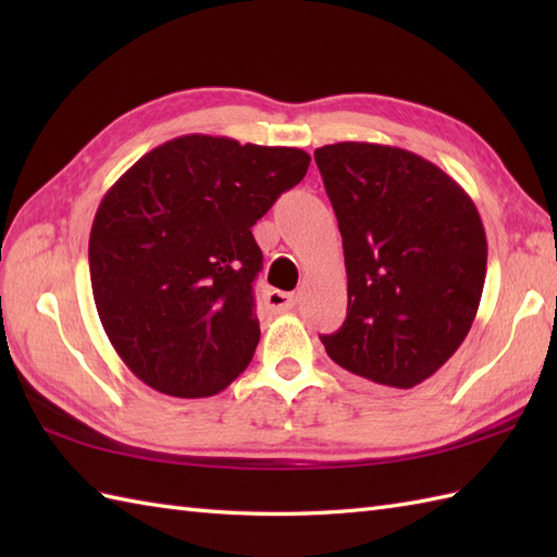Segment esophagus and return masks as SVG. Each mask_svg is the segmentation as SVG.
I'll return each instance as SVG.
<instances>
[{
    "instance_id": "34e87169",
    "label": "esophagus",
    "mask_w": 557,
    "mask_h": 557,
    "mask_svg": "<svg viewBox=\"0 0 557 557\" xmlns=\"http://www.w3.org/2000/svg\"><path fill=\"white\" fill-rule=\"evenodd\" d=\"M294 304H297V297H294V294H289V292L272 289V292H268V297H265V306L270 311H289Z\"/></svg>"
}]
</instances>
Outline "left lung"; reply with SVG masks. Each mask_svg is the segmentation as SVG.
<instances>
[{"label": "left lung", "mask_w": 557, "mask_h": 557, "mask_svg": "<svg viewBox=\"0 0 557 557\" xmlns=\"http://www.w3.org/2000/svg\"><path fill=\"white\" fill-rule=\"evenodd\" d=\"M337 215L347 318L323 335L327 357L361 381L409 389L453 357L474 323L488 244L474 200L405 148L315 150Z\"/></svg>", "instance_id": "obj_1"}]
</instances>
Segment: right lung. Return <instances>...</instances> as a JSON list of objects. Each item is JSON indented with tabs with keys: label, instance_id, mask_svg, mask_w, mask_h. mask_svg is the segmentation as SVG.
<instances>
[{
	"label": "right lung",
	"instance_id": "obj_1",
	"mask_svg": "<svg viewBox=\"0 0 557 557\" xmlns=\"http://www.w3.org/2000/svg\"><path fill=\"white\" fill-rule=\"evenodd\" d=\"M311 164L299 148L188 134L146 152L100 200L92 299L136 377L170 397H210L253 359L251 227Z\"/></svg>",
	"mask_w": 557,
	"mask_h": 557
}]
</instances>
